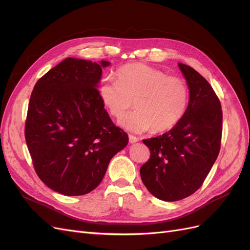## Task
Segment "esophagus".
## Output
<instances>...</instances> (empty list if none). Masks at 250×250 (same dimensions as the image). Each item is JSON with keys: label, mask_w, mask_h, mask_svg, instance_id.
<instances>
[{"label": "esophagus", "mask_w": 250, "mask_h": 250, "mask_svg": "<svg viewBox=\"0 0 250 250\" xmlns=\"http://www.w3.org/2000/svg\"><path fill=\"white\" fill-rule=\"evenodd\" d=\"M138 141H139V138H138V137H134V135L129 134V142H130V143H137Z\"/></svg>", "instance_id": "1"}]
</instances>
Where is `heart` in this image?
<instances>
[{"label":"heart","instance_id":"obj_1","mask_svg":"<svg viewBox=\"0 0 250 250\" xmlns=\"http://www.w3.org/2000/svg\"><path fill=\"white\" fill-rule=\"evenodd\" d=\"M118 80L106 79L99 87L100 98L117 120L123 119L134 106L123 125L133 131H168L184 117L188 104L187 82L156 67L130 63L120 67Z\"/></svg>","mask_w":250,"mask_h":250}]
</instances>
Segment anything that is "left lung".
Wrapping results in <instances>:
<instances>
[{"label":"left lung","mask_w":250,"mask_h":250,"mask_svg":"<svg viewBox=\"0 0 250 250\" xmlns=\"http://www.w3.org/2000/svg\"><path fill=\"white\" fill-rule=\"evenodd\" d=\"M190 89L184 117L171 130L143 140L150 158L140 174L156 198L177 201L202 186L221 146L222 109L215 90L193 67L178 63Z\"/></svg>","instance_id":"left-lung-1"}]
</instances>
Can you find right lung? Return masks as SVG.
<instances>
[{
	"instance_id": "1",
	"label": "right lung",
	"mask_w": 250,
	"mask_h": 250,
	"mask_svg": "<svg viewBox=\"0 0 250 250\" xmlns=\"http://www.w3.org/2000/svg\"><path fill=\"white\" fill-rule=\"evenodd\" d=\"M107 65L65 58L34 85L25 139L36 174L53 191L79 196L95 190L111 158L128 144L97 88Z\"/></svg>"
}]
</instances>
